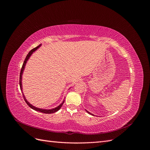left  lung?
<instances>
[{
    "label": "left lung",
    "instance_id": "left-lung-1",
    "mask_svg": "<svg viewBox=\"0 0 150 150\" xmlns=\"http://www.w3.org/2000/svg\"><path fill=\"white\" fill-rule=\"evenodd\" d=\"M87 111V112H88L89 113V114H90V115H91V113H90V112H88V111Z\"/></svg>",
    "mask_w": 150,
    "mask_h": 150
}]
</instances>
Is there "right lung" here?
Segmentation results:
<instances>
[{
  "mask_svg": "<svg viewBox=\"0 0 150 150\" xmlns=\"http://www.w3.org/2000/svg\"><path fill=\"white\" fill-rule=\"evenodd\" d=\"M40 46V44L39 45V46H37L36 47H35V48L32 49L31 51H30V52L28 53V55H27V56H26V57H25V60H24V63H23V64H22V68H21V72H20V78H19V84H20V88H21V90H22V72H23V71H24V69L25 66V64H26V62H27V61H28V60L29 59V58L30 57V56H31V54H33L35 51H36V50H37ZM22 95H23L24 99L25 100V103H26L27 104H28V105L30 108L33 109V110H35V111H37L42 112H43V113H46V114H51V113H54V112H55L57 111H58L59 110V109L61 108V106H62L63 103H64V101H63V102L60 104L59 106L56 107V108H54V109H52V110H44V109L38 108L33 106V105H31V104H30L28 101L26 100L24 96L23 93H22Z\"/></svg>",
  "mask_w": 150,
  "mask_h": 150,
  "instance_id": "add662e5",
  "label": "right lung"
}]
</instances>
